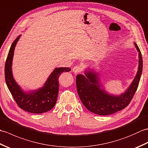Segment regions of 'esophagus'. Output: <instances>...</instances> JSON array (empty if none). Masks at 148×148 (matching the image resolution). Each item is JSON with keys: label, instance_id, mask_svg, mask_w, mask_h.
Masks as SVG:
<instances>
[{"label": "esophagus", "instance_id": "obj_1", "mask_svg": "<svg viewBox=\"0 0 148 148\" xmlns=\"http://www.w3.org/2000/svg\"><path fill=\"white\" fill-rule=\"evenodd\" d=\"M82 70V68H81V66L79 65H77V66H75V67L72 69V71H73L74 73L75 74H79V72Z\"/></svg>", "mask_w": 148, "mask_h": 148}]
</instances>
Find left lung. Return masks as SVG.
Wrapping results in <instances>:
<instances>
[{
	"label": "left lung",
	"mask_w": 148,
	"mask_h": 148,
	"mask_svg": "<svg viewBox=\"0 0 148 148\" xmlns=\"http://www.w3.org/2000/svg\"><path fill=\"white\" fill-rule=\"evenodd\" d=\"M135 46L139 52V65L137 74L132 82L124 93L115 95L109 94L103 88L100 79V72L93 68L84 71V76L78 74L76 77V86L78 95L85 108L95 114L109 115L120 111L129 104L139 86L143 72V57L139 47Z\"/></svg>",
	"instance_id": "obj_1"
}]
</instances>
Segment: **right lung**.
<instances>
[{
  "mask_svg": "<svg viewBox=\"0 0 148 148\" xmlns=\"http://www.w3.org/2000/svg\"><path fill=\"white\" fill-rule=\"evenodd\" d=\"M21 35L17 37L9 49L5 64V79L9 90L18 106L24 111L35 114L43 113L55 106L58 93V77L62 72H69V67L55 68L41 88L25 92L16 82L12 72V63L16 45Z\"/></svg>",
  "mask_w": 148,
  "mask_h": 148,
  "instance_id": "add662e5",
  "label": "right lung"
}]
</instances>
